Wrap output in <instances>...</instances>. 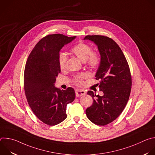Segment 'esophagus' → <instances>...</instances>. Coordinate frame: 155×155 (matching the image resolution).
<instances>
[{
	"mask_svg": "<svg viewBox=\"0 0 155 155\" xmlns=\"http://www.w3.org/2000/svg\"><path fill=\"white\" fill-rule=\"evenodd\" d=\"M75 94H76V97H80L85 94V91L84 90H76Z\"/></svg>",
	"mask_w": 155,
	"mask_h": 155,
	"instance_id": "1",
	"label": "esophagus"
}]
</instances>
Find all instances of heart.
Wrapping results in <instances>:
<instances>
[{
	"mask_svg": "<svg viewBox=\"0 0 155 155\" xmlns=\"http://www.w3.org/2000/svg\"><path fill=\"white\" fill-rule=\"evenodd\" d=\"M72 53L77 56L80 60L85 62L88 66L91 68H96L99 64L100 59L99 55L92 52V48L88 44L84 42H80L77 44L72 49ZM58 62L59 68L61 71H64L66 69L67 63V56L64 53H61L58 57ZM87 77L86 74H80L75 75L73 79V82L78 86L83 84V80Z\"/></svg>",
	"mask_w": 155,
	"mask_h": 155,
	"instance_id": "heart-1",
	"label": "heart"
}]
</instances>
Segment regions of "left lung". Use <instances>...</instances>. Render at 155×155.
<instances>
[{
  "instance_id": "1",
  "label": "left lung",
  "mask_w": 155,
  "mask_h": 155,
  "mask_svg": "<svg viewBox=\"0 0 155 155\" xmlns=\"http://www.w3.org/2000/svg\"><path fill=\"white\" fill-rule=\"evenodd\" d=\"M97 46L101 62L96 79L102 96L88 91L93 103L87 108L86 114L93 123L105 126L116 120L123 111L130 93L132 79L128 63L118 44L104 35H86Z\"/></svg>"
}]
</instances>
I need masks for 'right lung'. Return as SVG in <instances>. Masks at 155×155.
<instances>
[{"label": "right lung", "mask_w": 155, "mask_h": 155, "mask_svg": "<svg viewBox=\"0 0 155 155\" xmlns=\"http://www.w3.org/2000/svg\"><path fill=\"white\" fill-rule=\"evenodd\" d=\"M75 37L59 34L47 35L36 44L26 64L24 86L28 102L35 116L49 126L56 125L67 118L66 107L75 97L72 87L61 90L54 86L61 72L60 51Z\"/></svg>", "instance_id": "right-lung-1"}]
</instances>
